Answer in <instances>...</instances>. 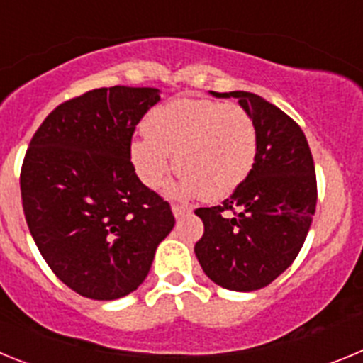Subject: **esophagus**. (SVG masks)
I'll return each instance as SVG.
<instances>
[{"label": "esophagus", "mask_w": 363, "mask_h": 363, "mask_svg": "<svg viewBox=\"0 0 363 363\" xmlns=\"http://www.w3.org/2000/svg\"><path fill=\"white\" fill-rule=\"evenodd\" d=\"M187 213H191V207H189V205H179V203L172 205V214H174L176 218L184 216V214Z\"/></svg>", "instance_id": "obj_1"}]
</instances>
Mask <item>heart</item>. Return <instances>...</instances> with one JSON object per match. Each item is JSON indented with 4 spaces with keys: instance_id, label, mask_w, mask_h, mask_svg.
I'll list each match as a JSON object with an SVG mask.
<instances>
[{
    "instance_id": "obj_1",
    "label": "heart",
    "mask_w": 363,
    "mask_h": 363,
    "mask_svg": "<svg viewBox=\"0 0 363 363\" xmlns=\"http://www.w3.org/2000/svg\"><path fill=\"white\" fill-rule=\"evenodd\" d=\"M147 136L130 143L134 171L150 189L182 172L176 191L218 201L251 174L258 152L256 125L245 108L213 99H174L149 112Z\"/></svg>"
}]
</instances>
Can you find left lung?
Instances as JSON below:
<instances>
[{
	"instance_id": "left-lung-1",
	"label": "left lung",
	"mask_w": 363,
	"mask_h": 363,
	"mask_svg": "<svg viewBox=\"0 0 363 363\" xmlns=\"http://www.w3.org/2000/svg\"><path fill=\"white\" fill-rule=\"evenodd\" d=\"M236 98L258 134L251 174L216 207L194 211L203 236L194 245L201 269L223 289L258 291L277 280L306 242L316 209V174L300 125L252 92H213Z\"/></svg>"
}]
</instances>
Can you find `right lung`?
<instances>
[{"label":"right lung","mask_w":363,"mask_h":363,"mask_svg":"<svg viewBox=\"0 0 363 363\" xmlns=\"http://www.w3.org/2000/svg\"><path fill=\"white\" fill-rule=\"evenodd\" d=\"M158 89H94L57 105L32 136L21 203L41 256L67 287L118 300L149 274L174 227L171 205L140 182L130 142Z\"/></svg>","instance_id":"1"}]
</instances>
